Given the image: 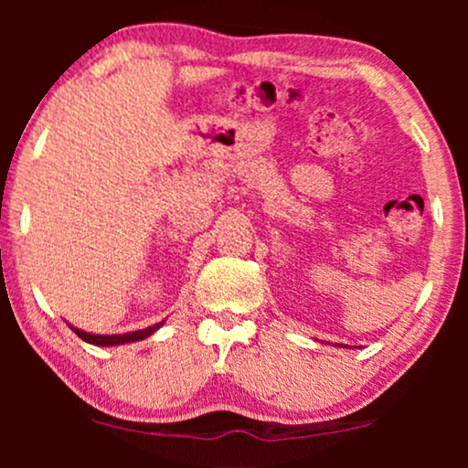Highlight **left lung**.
Listing matches in <instances>:
<instances>
[{
  "instance_id": "left-lung-1",
  "label": "left lung",
  "mask_w": 468,
  "mask_h": 468,
  "mask_svg": "<svg viewBox=\"0 0 468 468\" xmlns=\"http://www.w3.org/2000/svg\"><path fill=\"white\" fill-rule=\"evenodd\" d=\"M341 347H343V345H341Z\"/></svg>"
}]
</instances>
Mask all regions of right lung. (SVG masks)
Returning <instances> with one entry per match:
<instances>
[{"mask_svg":"<svg viewBox=\"0 0 468 468\" xmlns=\"http://www.w3.org/2000/svg\"><path fill=\"white\" fill-rule=\"evenodd\" d=\"M165 322V319H164ZM164 322H159L155 325H149V328L144 330H136V332H123V335H91V332H85L80 328H74L72 324H68L69 328L76 336H80L82 341L89 343V345H98V347H112V345H125V343H136V341H144V338H149L153 332H157L162 328Z\"/></svg>","mask_w":468,"mask_h":468,"instance_id":"right-lung-1","label":"right lung"}]
</instances>
